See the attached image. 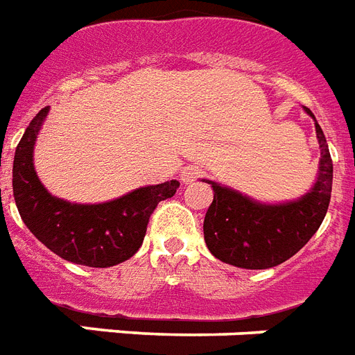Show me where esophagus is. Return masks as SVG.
<instances>
[{
	"label": "esophagus",
	"instance_id": "esophagus-1",
	"mask_svg": "<svg viewBox=\"0 0 355 355\" xmlns=\"http://www.w3.org/2000/svg\"><path fill=\"white\" fill-rule=\"evenodd\" d=\"M203 175V170L200 168V166H187L183 172H181V180H183V183H192V181H196L198 178H201Z\"/></svg>",
	"mask_w": 355,
	"mask_h": 355
}]
</instances>
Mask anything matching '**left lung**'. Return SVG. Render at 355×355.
I'll use <instances>...</instances> for the list:
<instances>
[{"label": "left lung", "instance_id": "1", "mask_svg": "<svg viewBox=\"0 0 355 355\" xmlns=\"http://www.w3.org/2000/svg\"><path fill=\"white\" fill-rule=\"evenodd\" d=\"M306 112H311L306 107ZM313 117V115H311ZM321 166L315 187L299 201L260 205L240 192L211 183L214 200L205 214L203 236L218 260L243 269H268L299 253L321 227L331 196L334 163L321 126Z\"/></svg>", "mask_w": 355, "mask_h": 355}]
</instances>
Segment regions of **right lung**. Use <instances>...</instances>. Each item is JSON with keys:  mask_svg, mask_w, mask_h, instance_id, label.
I'll return each mask as SVG.
<instances>
[{"mask_svg": "<svg viewBox=\"0 0 355 355\" xmlns=\"http://www.w3.org/2000/svg\"><path fill=\"white\" fill-rule=\"evenodd\" d=\"M49 107L36 113L14 155L12 191L24 223L45 248L67 262L110 268L143 245L157 203L175 194L178 181L143 187L98 205H75L45 191L33 166V146Z\"/></svg>", "mask_w": 355, "mask_h": 355, "instance_id": "obj_1", "label": "right lung"}]
</instances>
